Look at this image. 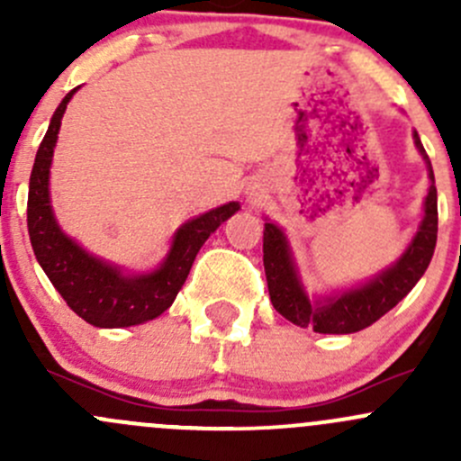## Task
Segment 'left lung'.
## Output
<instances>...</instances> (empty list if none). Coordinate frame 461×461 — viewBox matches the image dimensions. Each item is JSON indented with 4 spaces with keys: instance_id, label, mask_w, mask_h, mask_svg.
<instances>
[{
    "instance_id": "left-lung-1",
    "label": "left lung",
    "mask_w": 461,
    "mask_h": 461,
    "mask_svg": "<svg viewBox=\"0 0 461 461\" xmlns=\"http://www.w3.org/2000/svg\"><path fill=\"white\" fill-rule=\"evenodd\" d=\"M415 144L421 156H424L426 165H429L432 180L429 196H426L424 221H421L420 231L412 239L406 254L393 267L379 274L375 281H370L368 285L346 292L341 296H334V299L321 301V303L310 301L303 285L299 283V276H296L285 236H283V231L276 225L265 222V278H267L269 301H272L274 310L278 314H283L294 325L312 328L314 332L321 334L359 332V330L368 328L375 321H379L385 312H390L415 287V283L424 276L437 243V189L430 160L417 133Z\"/></svg>"
}]
</instances>
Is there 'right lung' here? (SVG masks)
I'll return each mask as SVG.
<instances>
[{
    "label": "right lung",
    "instance_id": "add662e5",
    "mask_svg": "<svg viewBox=\"0 0 461 461\" xmlns=\"http://www.w3.org/2000/svg\"><path fill=\"white\" fill-rule=\"evenodd\" d=\"M76 91L77 88L67 93L37 149L29 183V207H26L31 245L37 263L77 317L95 328H127L160 317L174 303L198 249L221 222L239 212V203H227L185 222L176 234L169 257L160 265V269L151 274L124 276L118 267L88 257L85 249L77 248L68 236L59 231L49 201L50 158H53L62 115Z\"/></svg>",
    "mask_w": 461,
    "mask_h": 461
}]
</instances>
